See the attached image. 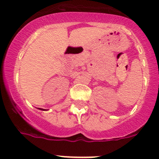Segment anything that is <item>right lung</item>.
Here are the masks:
<instances>
[{
  "label": "right lung",
  "mask_w": 159,
  "mask_h": 159,
  "mask_svg": "<svg viewBox=\"0 0 159 159\" xmlns=\"http://www.w3.org/2000/svg\"><path fill=\"white\" fill-rule=\"evenodd\" d=\"M39 109H40V110H42V111H44L43 109H41V108H39Z\"/></svg>",
  "instance_id": "1"
}]
</instances>
